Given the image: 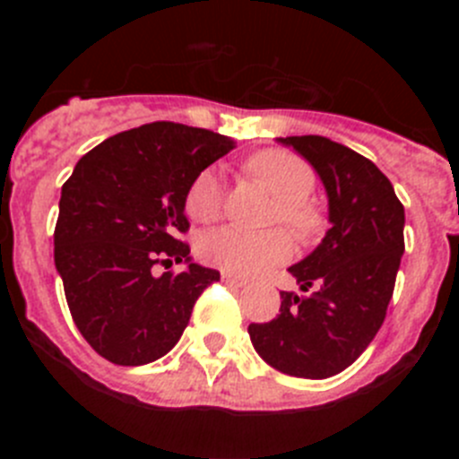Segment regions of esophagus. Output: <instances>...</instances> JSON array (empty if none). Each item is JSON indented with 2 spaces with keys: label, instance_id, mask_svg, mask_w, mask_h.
Listing matches in <instances>:
<instances>
[{
  "label": "esophagus",
  "instance_id": "1",
  "mask_svg": "<svg viewBox=\"0 0 459 459\" xmlns=\"http://www.w3.org/2000/svg\"><path fill=\"white\" fill-rule=\"evenodd\" d=\"M222 282H227V285H234V287H243L248 280L241 278V275H234L230 273V271H222Z\"/></svg>",
  "mask_w": 459,
  "mask_h": 459
}]
</instances>
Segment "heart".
<instances>
[{
  "mask_svg": "<svg viewBox=\"0 0 459 459\" xmlns=\"http://www.w3.org/2000/svg\"><path fill=\"white\" fill-rule=\"evenodd\" d=\"M248 172L269 186L278 197L275 221H285L301 237H310L317 230L319 213L307 202V195L315 188V172L301 156L285 149H264L250 158ZM222 195L221 169H202L186 190V213L197 222L216 221L222 211ZM197 250L204 262L221 266L222 271L255 275L287 262L294 253V241L287 230L248 232L241 227L225 225L202 234Z\"/></svg>",
  "mask_w": 459,
  "mask_h": 459,
  "instance_id": "b5f03b06",
  "label": "heart"
}]
</instances>
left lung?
Masks as SVG:
<instances>
[{
	"mask_svg": "<svg viewBox=\"0 0 459 459\" xmlns=\"http://www.w3.org/2000/svg\"><path fill=\"white\" fill-rule=\"evenodd\" d=\"M319 174L331 230L290 273L307 296L280 291V315L250 324L253 347L275 370L326 379L350 368L386 317L404 253V206L386 174L322 135L278 137Z\"/></svg>",
	"mask_w": 459,
	"mask_h": 459,
	"instance_id": "1",
	"label": "left lung"
}]
</instances>
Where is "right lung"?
Returning a JSON list of instances; mask_svg holds the SVG:
<instances>
[{
  "label": "right lung",
  "instance_id": "obj_1",
  "mask_svg": "<svg viewBox=\"0 0 459 459\" xmlns=\"http://www.w3.org/2000/svg\"><path fill=\"white\" fill-rule=\"evenodd\" d=\"M232 149L218 133L156 121L100 142L62 186L55 266L73 322L109 363L144 366L168 354L195 301L221 280L195 264L179 237L190 227V181ZM172 261L186 269L152 271Z\"/></svg>",
  "mask_w": 459,
  "mask_h": 459
}]
</instances>
